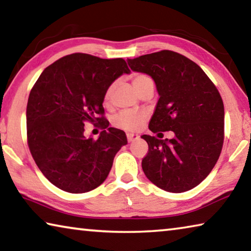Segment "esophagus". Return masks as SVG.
Wrapping results in <instances>:
<instances>
[{
    "instance_id": "1",
    "label": "esophagus",
    "mask_w": 251,
    "mask_h": 251,
    "mask_svg": "<svg viewBox=\"0 0 251 251\" xmlns=\"http://www.w3.org/2000/svg\"><path fill=\"white\" fill-rule=\"evenodd\" d=\"M139 138V136L137 134H127V141L128 143H133L135 141H137Z\"/></svg>"
}]
</instances>
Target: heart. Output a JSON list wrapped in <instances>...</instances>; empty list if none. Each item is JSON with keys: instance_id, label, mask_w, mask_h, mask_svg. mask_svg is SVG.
I'll list each match as a JSON object with an SVG mask.
<instances>
[{"instance_id": "b5f03b06", "label": "heart", "mask_w": 251, "mask_h": 251, "mask_svg": "<svg viewBox=\"0 0 251 251\" xmlns=\"http://www.w3.org/2000/svg\"><path fill=\"white\" fill-rule=\"evenodd\" d=\"M133 85L135 90L137 93L143 90L146 85L152 84V80L145 74H135L133 75ZM116 83H112L108 85V87L106 88L104 93V103L108 105L110 103V100H112L114 90H115ZM146 122V115L141 112H136V110H122L117 114V115L113 118V124L115 125L118 128L125 129V130H138L141 127L144 125V123Z\"/></svg>"}]
</instances>
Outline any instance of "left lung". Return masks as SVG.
Listing matches in <instances>:
<instances>
[{
    "label": "left lung",
    "instance_id": "obj_1",
    "mask_svg": "<svg viewBox=\"0 0 251 251\" xmlns=\"http://www.w3.org/2000/svg\"><path fill=\"white\" fill-rule=\"evenodd\" d=\"M127 63L131 71L150 75L156 84L159 100L150 129L174 131L172 139L142 136L148 144L142 161L144 173L166 192L193 189L209 175L222 152V96L196 63L173 50L128 58Z\"/></svg>",
    "mask_w": 251,
    "mask_h": 251
}]
</instances>
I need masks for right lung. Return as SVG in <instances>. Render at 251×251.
I'll return each instance as SVG.
<instances>
[{"instance_id": "right-lung-1", "label": "right lung", "mask_w": 251, "mask_h": 251, "mask_svg": "<svg viewBox=\"0 0 251 251\" xmlns=\"http://www.w3.org/2000/svg\"><path fill=\"white\" fill-rule=\"evenodd\" d=\"M129 72L123 58L74 53L46 67L34 84L26 107L27 144L37 167L57 188L82 194L107 178L127 137L108 127L104 93ZM85 121L104 129L99 139L84 137Z\"/></svg>"}]
</instances>
